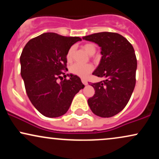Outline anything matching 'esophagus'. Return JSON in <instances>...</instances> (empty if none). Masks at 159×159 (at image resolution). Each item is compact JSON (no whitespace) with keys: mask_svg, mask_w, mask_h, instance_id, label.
Segmentation results:
<instances>
[{"mask_svg":"<svg viewBox=\"0 0 159 159\" xmlns=\"http://www.w3.org/2000/svg\"><path fill=\"white\" fill-rule=\"evenodd\" d=\"M81 81H82V83H83L84 84V85H87V84H88V82H87V80L84 79V78H82V79H81Z\"/></svg>","mask_w":159,"mask_h":159,"instance_id":"34e87169","label":"esophagus"}]
</instances>
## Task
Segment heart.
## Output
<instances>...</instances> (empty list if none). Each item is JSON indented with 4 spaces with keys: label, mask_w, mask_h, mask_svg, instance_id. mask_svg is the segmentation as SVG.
Listing matches in <instances>:
<instances>
[{
    "label": "heart",
    "mask_w": 159,
    "mask_h": 159,
    "mask_svg": "<svg viewBox=\"0 0 159 159\" xmlns=\"http://www.w3.org/2000/svg\"><path fill=\"white\" fill-rule=\"evenodd\" d=\"M83 48L90 55L94 54L96 52V47L93 43H86L83 45ZM73 54L74 47H71L66 54V59L69 62L72 60ZM93 66L90 63H87V64L75 63V64L71 66L70 69H69L71 73L83 78H87L93 72Z\"/></svg>",
    "instance_id": "b5f03b06"
}]
</instances>
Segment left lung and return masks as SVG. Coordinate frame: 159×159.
<instances>
[{
  "mask_svg": "<svg viewBox=\"0 0 159 159\" xmlns=\"http://www.w3.org/2000/svg\"><path fill=\"white\" fill-rule=\"evenodd\" d=\"M82 38L101 47L102 57L93 75L105 78L90 84L95 94L88 99V105L97 116L111 117L126 106L134 89L137 58L134 48L116 33L101 32Z\"/></svg>",
  "mask_w": 159,
  "mask_h": 159,
  "instance_id": "obj_1",
  "label": "left lung"
}]
</instances>
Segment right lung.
Here are the masks:
<instances>
[{
  "label": "right lung",
  "mask_w": 159,
  "mask_h": 159,
  "mask_svg": "<svg viewBox=\"0 0 159 159\" xmlns=\"http://www.w3.org/2000/svg\"><path fill=\"white\" fill-rule=\"evenodd\" d=\"M81 40L78 36L45 33L29 40L21 52V75L27 96L45 116L57 117L66 114L75 94L84 87L77 75H70L66 79L64 73L68 70L67 52Z\"/></svg>",
  "instance_id": "1"
}]
</instances>
